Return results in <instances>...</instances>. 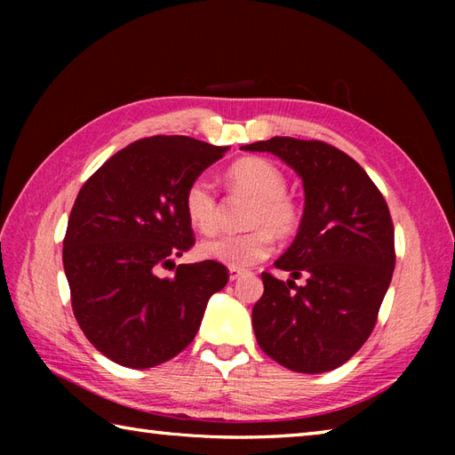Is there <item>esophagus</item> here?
I'll list each match as a JSON object with an SVG mask.
<instances>
[{"label":"esophagus","instance_id":"1","mask_svg":"<svg viewBox=\"0 0 455 455\" xmlns=\"http://www.w3.org/2000/svg\"><path fill=\"white\" fill-rule=\"evenodd\" d=\"M243 275H244L243 269H235V267L228 269V279H230V282H236V279H240Z\"/></svg>","mask_w":455,"mask_h":455}]
</instances>
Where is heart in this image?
<instances>
[{"label":"heart","mask_w":455,"mask_h":455,"mask_svg":"<svg viewBox=\"0 0 455 455\" xmlns=\"http://www.w3.org/2000/svg\"><path fill=\"white\" fill-rule=\"evenodd\" d=\"M227 178L235 189L252 197V205L244 220L250 230L205 240L199 244V256L211 262L243 269L269 256L274 236H291L301 220V211L297 201L285 193L287 183L283 172L269 160H238L228 168ZM183 209L191 227L199 233H212L217 228V197L205 178H197L189 183L183 196Z\"/></svg>","instance_id":"1"}]
</instances>
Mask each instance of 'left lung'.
I'll return each instance as SVG.
<instances>
[{"label":"left lung","instance_id":"1","mask_svg":"<svg viewBox=\"0 0 455 455\" xmlns=\"http://www.w3.org/2000/svg\"><path fill=\"white\" fill-rule=\"evenodd\" d=\"M243 150L269 152L303 181L299 233L275 267L262 274L252 308L259 347L299 373L346 363L370 338L395 269V230L379 189L347 154L321 140L274 137ZM307 277L305 286L293 278Z\"/></svg>","mask_w":455,"mask_h":455}]
</instances>
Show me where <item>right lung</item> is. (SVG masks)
Instances as JSON below:
<instances>
[{
    "instance_id": "add662e5",
    "label": "right lung",
    "mask_w": 455,
    "mask_h": 455,
    "mask_svg": "<svg viewBox=\"0 0 455 455\" xmlns=\"http://www.w3.org/2000/svg\"><path fill=\"white\" fill-rule=\"evenodd\" d=\"M227 150L180 134L142 139L113 154L76 197L64 272L76 321L111 362L147 370L172 360L227 285V267L211 259L157 275L193 244L188 186Z\"/></svg>"
}]
</instances>
